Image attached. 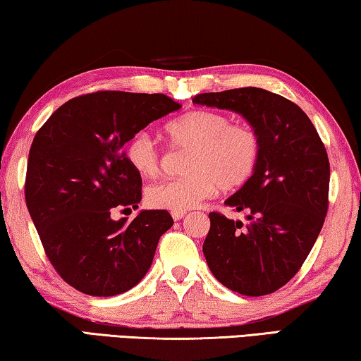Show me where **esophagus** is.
<instances>
[{"label":"esophagus","mask_w":361,"mask_h":361,"mask_svg":"<svg viewBox=\"0 0 361 361\" xmlns=\"http://www.w3.org/2000/svg\"><path fill=\"white\" fill-rule=\"evenodd\" d=\"M185 214H187V211H171V216H173L174 221H180Z\"/></svg>","instance_id":"esophagus-1"}]
</instances>
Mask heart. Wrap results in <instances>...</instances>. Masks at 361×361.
Listing matches in <instances>:
<instances>
[{
  "label": "heart",
  "instance_id": "1",
  "mask_svg": "<svg viewBox=\"0 0 361 361\" xmlns=\"http://www.w3.org/2000/svg\"><path fill=\"white\" fill-rule=\"evenodd\" d=\"M171 147L188 152L185 177L159 182L147 188L150 208L185 211L195 208L221 188L235 192L252 179L261 161L262 140L252 126L233 125L226 114L193 110L164 125ZM129 166L145 179L161 169V153L150 135L139 133L125 145Z\"/></svg>",
  "mask_w": 361,
  "mask_h": 361
}]
</instances>
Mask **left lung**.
<instances>
[{"instance_id": "left-lung-1", "label": "left lung", "mask_w": 361, "mask_h": 361, "mask_svg": "<svg viewBox=\"0 0 361 361\" xmlns=\"http://www.w3.org/2000/svg\"><path fill=\"white\" fill-rule=\"evenodd\" d=\"M195 104L232 110L262 140L252 179L226 200L247 224L209 212L203 252L212 275L243 296L275 293L298 274L328 212L329 159L302 109L261 87L204 92Z\"/></svg>"}]
</instances>
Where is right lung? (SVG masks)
I'll use <instances>...</instances> for the list:
<instances>
[{
    "instance_id": "right-lung-1",
    "label": "right lung",
    "mask_w": 361,
    "mask_h": 361,
    "mask_svg": "<svg viewBox=\"0 0 361 361\" xmlns=\"http://www.w3.org/2000/svg\"><path fill=\"white\" fill-rule=\"evenodd\" d=\"M164 94L97 91L70 99L32 142L25 202L46 256L63 281L90 296H116L149 271L159 236L173 227L164 209L133 222L142 179L123 145L152 121L179 110Z\"/></svg>"
}]
</instances>
